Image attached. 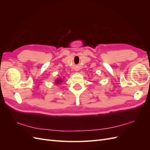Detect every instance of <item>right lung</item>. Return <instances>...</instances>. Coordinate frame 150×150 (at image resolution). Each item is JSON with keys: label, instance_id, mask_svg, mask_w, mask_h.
Listing matches in <instances>:
<instances>
[{"label": "right lung", "instance_id": "1", "mask_svg": "<svg viewBox=\"0 0 150 150\" xmlns=\"http://www.w3.org/2000/svg\"><path fill=\"white\" fill-rule=\"evenodd\" d=\"M62 82V81L61 80V79H58L57 81H56V84H59V83H61Z\"/></svg>", "mask_w": 150, "mask_h": 150}]
</instances>
